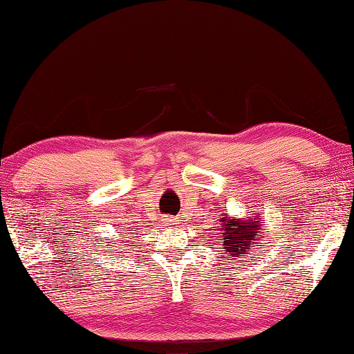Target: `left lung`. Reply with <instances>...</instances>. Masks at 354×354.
<instances>
[{"mask_svg": "<svg viewBox=\"0 0 354 354\" xmlns=\"http://www.w3.org/2000/svg\"><path fill=\"white\" fill-rule=\"evenodd\" d=\"M220 221L221 231H225L223 239H221V247H223V253L227 257L239 259L241 256L247 254L251 247H254L262 223L259 214L242 220L225 215Z\"/></svg>", "mask_w": 354, "mask_h": 354, "instance_id": "1", "label": "left lung"}]
</instances>
